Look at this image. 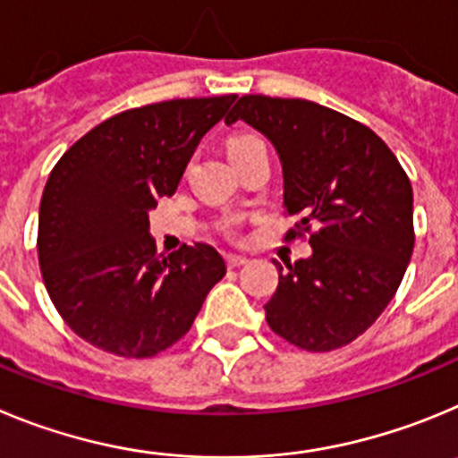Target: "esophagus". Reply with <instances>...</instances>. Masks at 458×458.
I'll use <instances>...</instances> for the list:
<instances>
[{
  "label": "esophagus",
  "instance_id": "1",
  "mask_svg": "<svg viewBox=\"0 0 458 458\" xmlns=\"http://www.w3.org/2000/svg\"><path fill=\"white\" fill-rule=\"evenodd\" d=\"M249 259L242 258V255H228L225 258V265H228V269H237V267H244Z\"/></svg>",
  "mask_w": 458,
  "mask_h": 458
}]
</instances>
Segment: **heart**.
I'll return each instance as SVG.
<instances>
[{
    "mask_svg": "<svg viewBox=\"0 0 458 458\" xmlns=\"http://www.w3.org/2000/svg\"><path fill=\"white\" fill-rule=\"evenodd\" d=\"M258 143H262V141H259L258 137H253V134H237V137H233V139H230V141H228V155H230V159L237 157L239 152H244L246 148L258 146ZM225 233H233V230L225 228Z\"/></svg>",
    "mask_w": 458,
    "mask_h": 458,
    "instance_id": "1",
    "label": "heart"
}]
</instances>
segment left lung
Wrapping results in <instances>:
<instances>
[{"mask_svg": "<svg viewBox=\"0 0 458 458\" xmlns=\"http://www.w3.org/2000/svg\"><path fill=\"white\" fill-rule=\"evenodd\" d=\"M249 123L278 150L283 205L299 216L285 239L310 234L312 255L276 262L265 306L276 335L306 352H333L372 327L413 253V189L368 125L296 98L244 96L225 125Z\"/></svg>", "mask_w": 458, "mask_h": 458, "instance_id": "obj_1", "label": "left lung"}]
</instances>
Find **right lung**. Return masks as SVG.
Returning <instances> with one entry per match:
<instances>
[{
	"instance_id": "1",
	"label": "right lung",
	"mask_w": 458,
	"mask_h": 458,
	"mask_svg": "<svg viewBox=\"0 0 458 458\" xmlns=\"http://www.w3.org/2000/svg\"><path fill=\"white\" fill-rule=\"evenodd\" d=\"M237 96L187 98L106 118L64 152L38 214L47 294L81 340L123 358H150L191 328L225 276L212 246L166 258L148 234L157 199L173 196L200 139Z\"/></svg>"
}]
</instances>
